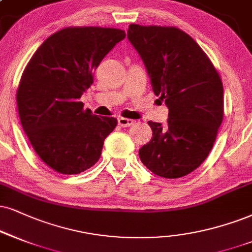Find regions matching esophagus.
<instances>
[{
    "label": "esophagus",
    "instance_id": "34e87169",
    "mask_svg": "<svg viewBox=\"0 0 252 252\" xmlns=\"http://www.w3.org/2000/svg\"><path fill=\"white\" fill-rule=\"evenodd\" d=\"M118 124H119L121 127H128V126H132L133 124H134V120L120 117V118H118Z\"/></svg>",
    "mask_w": 252,
    "mask_h": 252
}]
</instances>
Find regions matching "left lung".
<instances>
[{
	"label": "left lung",
	"mask_w": 252,
	"mask_h": 252,
	"mask_svg": "<svg viewBox=\"0 0 252 252\" xmlns=\"http://www.w3.org/2000/svg\"><path fill=\"white\" fill-rule=\"evenodd\" d=\"M127 38L169 111L164 127L148 121L153 136L139 150L141 162L164 179L188 175L207 159L222 124L221 77L200 45L178 28L129 24Z\"/></svg>",
	"instance_id": "left-lung-1"
}]
</instances>
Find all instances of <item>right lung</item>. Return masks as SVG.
Masks as SVG:
<instances>
[{
  "label": "right lung",
  "mask_w": 252,
  "mask_h": 252,
  "mask_svg": "<svg viewBox=\"0 0 252 252\" xmlns=\"http://www.w3.org/2000/svg\"><path fill=\"white\" fill-rule=\"evenodd\" d=\"M124 30L69 27L48 37L22 74L16 100L22 127L37 155L61 174H79L99 160L116 118L98 117L79 101L93 71Z\"/></svg>",
  "instance_id": "add662e5"
}]
</instances>
